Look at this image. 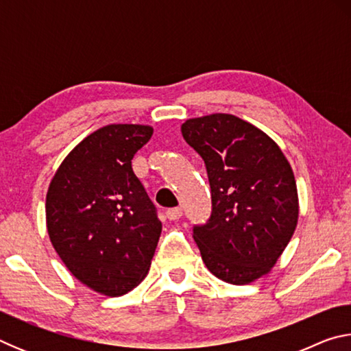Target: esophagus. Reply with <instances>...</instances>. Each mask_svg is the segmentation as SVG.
I'll return each mask as SVG.
<instances>
[{"instance_id":"34e87169","label":"esophagus","mask_w":351,"mask_h":351,"mask_svg":"<svg viewBox=\"0 0 351 351\" xmlns=\"http://www.w3.org/2000/svg\"><path fill=\"white\" fill-rule=\"evenodd\" d=\"M165 215H167V218L171 219V221H175V219H180L182 217V209L181 207H171V209L165 212Z\"/></svg>"}]
</instances>
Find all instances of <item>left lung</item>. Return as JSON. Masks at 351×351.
Returning <instances> with one entry per match:
<instances>
[{
	"instance_id": "1",
	"label": "left lung",
	"mask_w": 351,
	"mask_h": 351,
	"mask_svg": "<svg viewBox=\"0 0 351 351\" xmlns=\"http://www.w3.org/2000/svg\"><path fill=\"white\" fill-rule=\"evenodd\" d=\"M181 132L204 159L212 212L193 239L213 276L247 285L268 274L294 234L293 169L268 134L232 114L189 119Z\"/></svg>"
}]
</instances>
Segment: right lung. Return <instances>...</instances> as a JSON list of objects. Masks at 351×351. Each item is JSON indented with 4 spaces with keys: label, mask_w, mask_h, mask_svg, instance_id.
Listing matches in <instances>:
<instances>
[{
    "label": "right lung",
    "mask_w": 351,
    "mask_h": 351,
    "mask_svg": "<svg viewBox=\"0 0 351 351\" xmlns=\"http://www.w3.org/2000/svg\"><path fill=\"white\" fill-rule=\"evenodd\" d=\"M153 128L114 123L86 136L52 178L46 224L75 278L105 295L127 294L145 277L162 223L132 159Z\"/></svg>",
    "instance_id": "add662e5"
}]
</instances>
